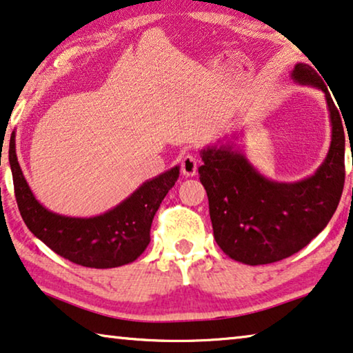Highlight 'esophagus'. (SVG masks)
Masks as SVG:
<instances>
[{"mask_svg": "<svg viewBox=\"0 0 353 353\" xmlns=\"http://www.w3.org/2000/svg\"><path fill=\"white\" fill-rule=\"evenodd\" d=\"M198 163H199V160H198L196 155H193V154L183 155V159L181 161L182 174L187 176V177H193L198 171Z\"/></svg>", "mask_w": 353, "mask_h": 353, "instance_id": "1", "label": "esophagus"}]
</instances>
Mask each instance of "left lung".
I'll list each match as a JSON object with an SVG mask.
<instances>
[{"label": "left lung", "instance_id": "8db88e82", "mask_svg": "<svg viewBox=\"0 0 353 353\" xmlns=\"http://www.w3.org/2000/svg\"><path fill=\"white\" fill-rule=\"evenodd\" d=\"M290 78L325 94L332 141L314 174L297 182L265 177L236 143L239 133L199 152L204 161L199 181L209 198L215 242L231 259L247 265L272 264L305 248L332 220L343 194L347 138L339 110L311 65L295 64Z\"/></svg>", "mask_w": 353, "mask_h": 353}]
</instances>
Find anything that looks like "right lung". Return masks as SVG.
<instances>
[{"instance_id": "1", "label": "right lung", "mask_w": 353, "mask_h": 353, "mask_svg": "<svg viewBox=\"0 0 353 353\" xmlns=\"http://www.w3.org/2000/svg\"><path fill=\"white\" fill-rule=\"evenodd\" d=\"M9 163L15 198L28 229L56 254L74 264L113 268L137 261L150 242V225L166 193L174 187L181 166L143 182L130 196L96 216H67L36 199L21 171L10 135Z\"/></svg>"}]
</instances>
